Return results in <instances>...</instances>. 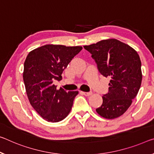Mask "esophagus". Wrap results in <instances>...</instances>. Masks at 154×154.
Here are the masks:
<instances>
[{
    "label": "esophagus",
    "mask_w": 154,
    "mask_h": 154,
    "mask_svg": "<svg viewBox=\"0 0 154 154\" xmlns=\"http://www.w3.org/2000/svg\"><path fill=\"white\" fill-rule=\"evenodd\" d=\"M82 93L83 94H84L85 96L88 97V96H90V95H91V94H92V92H82Z\"/></svg>",
    "instance_id": "esophagus-1"
}]
</instances>
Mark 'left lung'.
Returning a JSON list of instances; mask_svg holds the SVG:
<instances>
[{"label": "left lung", "instance_id": "8db88e82", "mask_svg": "<svg viewBox=\"0 0 154 154\" xmlns=\"http://www.w3.org/2000/svg\"><path fill=\"white\" fill-rule=\"evenodd\" d=\"M92 54L99 72L110 77L109 92L96 111L107 119L123 114L137 95L142 82L141 62L132 47L116 39H107L84 46Z\"/></svg>", "mask_w": 154, "mask_h": 154}]
</instances>
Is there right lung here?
<instances>
[{
    "label": "right lung",
    "instance_id": "obj_1",
    "mask_svg": "<svg viewBox=\"0 0 154 154\" xmlns=\"http://www.w3.org/2000/svg\"><path fill=\"white\" fill-rule=\"evenodd\" d=\"M82 46L46 45L31 51L24 64L23 80L29 101L43 119L62 121L71 110L78 91L66 92L53 84Z\"/></svg>",
    "mask_w": 154,
    "mask_h": 154
}]
</instances>
